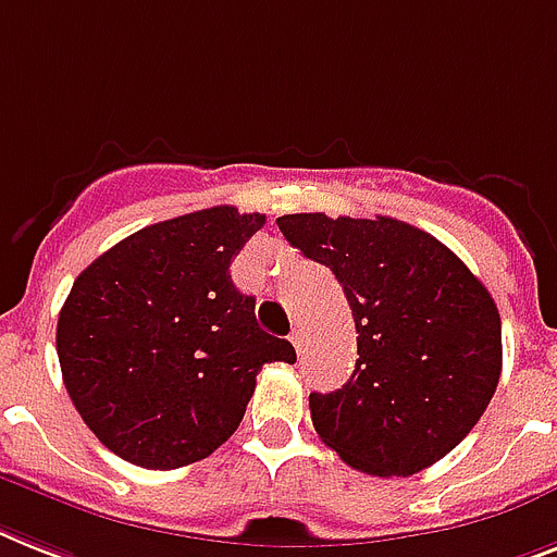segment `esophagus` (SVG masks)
Returning a JSON list of instances; mask_svg holds the SVG:
<instances>
[{"label": "esophagus", "instance_id": "obj_1", "mask_svg": "<svg viewBox=\"0 0 557 557\" xmlns=\"http://www.w3.org/2000/svg\"><path fill=\"white\" fill-rule=\"evenodd\" d=\"M292 343H294V349H297V355H300L302 346H306V332H302L300 325L292 332Z\"/></svg>", "mask_w": 557, "mask_h": 557}]
</instances>
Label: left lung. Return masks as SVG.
Returning <instances> with one entry per match:
<instances>
[{"mask_svg": "<svg viewBox=\"0 0 557 557\" xmlns=\"http://www.w3.org/2000/svg\"><path fill=\"white\" fill-rule=\"evenodd\" d=\"M277 225L332 269L357 329L349 383L309 395L320 441L381 478H409L449 455L500 381V314L486 286L441 239L392 216L318 211Z\"/></svg>", "mask_w": 557, "mask_h": 557, "instance_id": "obj_1", "label": "left lung"}]
</instances>
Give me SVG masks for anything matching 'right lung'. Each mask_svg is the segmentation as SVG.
<instances>
[{
	"instance_id": "add662e5",
	"label": "right lung",
	"mask_w": 557,
	"mask_h": 557,
	"mask_svg": "<svg viewBox=\"0 0 557 557\" xmlns=\"http://www.w3.org/2000/svg\"><path fill=\"white\" fill-rule=\"evenodd\" d=\"M263 214L214 206L139 228L74 280L57 323L62 381L108 449L146 469L208 458L237 432L271 360L294 346L265 334L232 260Z\"/></svg>"
}]
</instances>
